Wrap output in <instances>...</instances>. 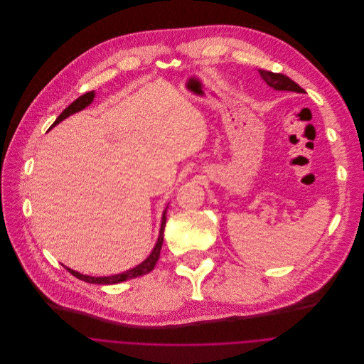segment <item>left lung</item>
Here are the masks:
<instances>
[{"instance_id":"8db88e82","label":"left lung","mask_w":364,"mask_h":364,"mask_svg":"<svg viewBox=\"0 0 364 364\" xmlns=\"http://www.w3.org/2000/svg\"><path fill=\"white\" fill-rule=\"evenodd\" d=\"M259 75L262 80L272 89L275 90H284V92H296V93H306L304 89H301L296 82H293L285 75H281V73H272L267 70H259Z\"/></svg>"}]
</instances>
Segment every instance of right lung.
I'll list each match as a JSON object with an SVG mask.
<instances>
[{
    "mask_svg": "<svg viewBox=\"0 0 364 364\" xmlns=\"http://www.w3.org/2000/svg\"><path fill=\"white\" fill-rule=\"evenodd\" d=\"M95 99V92H87L85 93L83 96H80L79 99H76L75 102H73L68 107H65L61 114L55 119V122L53 123V126L58 124L61 120H64L65 117H68L70 114L73 113H77L80 110H83L86 106H89ZM51 126V127H53ZM50 127V129H51ZM168 209V208H166ZM166 209L164 212V216H162V225H161V231H159V238H158V242L152 251V254L144 259L141 264H139L137 267L126 271V272H122V274H116V275H110V277H89V275H83L80 272H76L73 271L70 268H67V271L70 274L75 275L76 278L82 279V281H86V282H90V284H102V285H109V284H117V282H123V281H127V279H132V278H136V277H141L144 274L151 272L158 259H159V255H161V248H162V244H164V230H165V225H166Z\"/></svg>",
    "mask_w": 364,
    "mask_h": 364,
    "instance_id": "right-lung-1",
    "label": "right lung"
}]
</instances>
